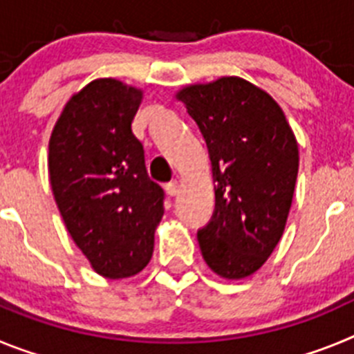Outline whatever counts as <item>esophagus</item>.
<instances>
[{
	"label": "esophagus",
	"instance_id": "esophagus-1",
	"mask_svg": "<svg viewBox=\"0 0 354 354\" xmlns=\"http://www.w3.org/2000/svg\"><path fill=\"white\" fill-rule=\"evenodd\" d=\"M165 189H167L168 195L175 196L179 193V183H177V180H171V183H168L167 186H165Z\"/></svg>",
	"mask_w": 354,
	"mask_h": 354
}]
</instances>
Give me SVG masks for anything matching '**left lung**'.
Returning a JSON list of instances; mask_svg holds the SVG:
<instances>
[{"mask_svg":"<svg viewBox=\"0 0 354 354\" xmlns=\"http://www.w3.org/2000/svg\"><path fill=\"white\" fill-rule=\"evenodd\" d=\"M204 136L216 207L198 230L205 264L241 280L268 261L286 230L298 177V142L273 97L237 76L175 93Z\"/></svg>","mask_w":354,"mask_h":354,"instance_id":"obj_1","label":"left lung"}]
</instances>
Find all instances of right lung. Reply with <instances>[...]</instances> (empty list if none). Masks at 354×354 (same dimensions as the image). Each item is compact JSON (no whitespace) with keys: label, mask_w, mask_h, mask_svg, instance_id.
<instances>
[{"label":"right lung","mask_w":354,"mask_h":354,"mask_svg":"<svg viewBox=\"0 0 354 354\" xmlns=\"http://www.w3.org/2000/svg\"><path fill=\"white\" fill-rule=\"evenodd\" d=\"M143 90L99 77L65 104L49 140V183L72 241L95 273L118 280L149 264L162 218L131 124Z\"/></svg>","instance_id":"right-lung-1"}]
</instances>
